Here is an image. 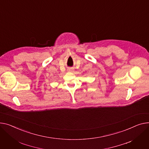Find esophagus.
Wrapping results in <instances>:
<instances>
[{
	"mask_svg": "<svg viewBox=\"0 0 149 149\" xmlns=\"http://www.w3.org/2000/svg\"><path fill=\"white\" fill-rule=\"evenodd\" d=\"M72 70H73V69H68V71L69 72H72Z\"/></svg>",
	"mask_w": 149,
	"mask_h": 149,
	"instance_id": "34e87169",
	"label": "esophagus"
}]
</instances>
